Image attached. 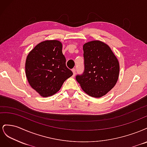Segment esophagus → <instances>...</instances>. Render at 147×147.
Instances as JSON below:
<instances>
[{
    "instance_id": "obj_1",
    "label": "esophagus",
    "mask_w": 147,
    "mask_h": 147,
    "mask_svg": "<svg viewBox=\"0 0 147 147\" xmlns=\"http://www.w3.org/2000/svg\"><path fill=\"white\" fill-rule=\"evenodd\" d=\"M72 72H73V76L74 77L75 74H76V69H72Z\"/></svg>"
}]
</instances>
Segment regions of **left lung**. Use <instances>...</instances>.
<instances>
[{
    "instance_id": "obj_1",
    "label": "left lung",
    "mask_w": 147,
    "mask_h": 147,
    "mask_svg": "<svg viewBox=\"0 0 147 147\" xmlns=\"http://www.w3.org/2000/svg\"><path fill=\"white\" fill-rule=\"evenodd\" d=\"M83 49L84 70L83 74L77 75V81L89 96L102 97L118 81V59L109 46L99 40L84 43Z\"/></svg>"
}]
</instances>
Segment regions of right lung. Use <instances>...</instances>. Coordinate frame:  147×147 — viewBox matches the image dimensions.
<instances>
[{
    "label": "right lung",
    "instance_id": "right-lung-1",
    "mask_svg": "<svg viewBox=\"0 0 147 147\" xmlns=\"http://www.w3.org/2000/svg\"><path fill=\"white\" fill-rule=\"evenodd\" d=\"M62 48L58 40H45L35 46L26 58L25 70L28 82L42 97L55 94L73 75L66 67Z\"/></svg>",
    "mask_w": 147,
    "mask_h": 147
}]
</instances>
